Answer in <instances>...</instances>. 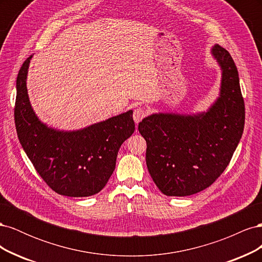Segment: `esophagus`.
I'll return each mask as SVG.
<instances>
[{
    "label": "esophagus",
    "mask_w": 262,
    "mask_h": 262,
    "mask_svg": "<svg viewBox=\"0 0 262 262\" xmlns=\"http://www.w3.org/2000/svg\"><path fill=\"white\" fill-rule=\"evenodd\" d=\"M146 116V110L143 107H138L133 112V120L136 123H139L142 119Z\"/></svg>",
    "instance_id": "34e87169"
}]
</instances>
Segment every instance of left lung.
Wrapping results in <instances>:
<instances>
[{"label": "left lung", "mask_w": 262, "mask_h": 262, "mask_svg": "<svg viewBox=\"0 0 262 262\" xmlns=\"http://www.w3.org/2000/svg\"><path fill=\"white\" fill-rule=\"evenodd\" d=\"M211 55L221 70L217 98L203 112L155 113L139 123L146 141V165L157 188L168 196H186L211 186L238 145L245 105L238 71L219 45Z\"/></svg>", "instance_id": "1"}]
</instances>
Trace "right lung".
Masks as SVG:
<instances>
[{
	"label": "right lung",
	"instance_id": "1",
	"mask_svg": "<svg viewBox=\"0 0 262 262\" xmlns=\"http://www.w3.org/2000/svg\"><path fill=\"white\" fill-rule=\"evenodd\" d=\"M33 55L23 63L16 80L14 115L21 147L37 172L57 193L96 194L113 175L119 148L136 129L133 112L128 110L77 130H60L42 122L30 104L27 91Z\"/></svg>",
	"mask_w": 262,
	"mask_h": 262
}]
</instances>
